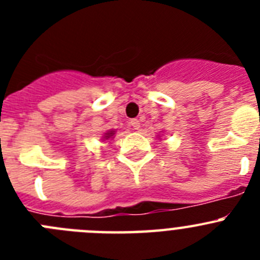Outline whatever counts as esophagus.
I'll return each mask as SVG.
<instances>
[{
	"label": "esophagus",
	"instance_id": "1",
	"mask_svg": "<svg viewBox=\"0 0 260 260\" xmlns=\"http://www.w3.org/2000/svg\"><path fill=\"white\" fill-rule=\"evenodd\" d=\"M130 125H132V127L134 128V130H139V127H141V121L138 118H134L130 121Z\"/></svg>",
	"mask_w": 260,
	"mask_h": 260
}]
</instances>
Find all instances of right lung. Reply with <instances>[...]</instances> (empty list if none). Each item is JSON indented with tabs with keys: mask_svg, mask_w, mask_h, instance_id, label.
I'll return each instance as SVG.
<instances>
[{
	"mask_svg": "<svg viewBox=\"0 0 260 260\" xmlns=\"http://www.w3.org/2000/svg\"><path fill=\"white\" fill-rule=\"evenodd\" d=\"M113 134H114V132H109V133H107V134H105V139H108V138H110V137H113Z\"/></svg>",
	"mask_w": 260,
	"mask_h": 260,
	"instance_id": "1",
	"label": "right lung"
}]
</instances>
